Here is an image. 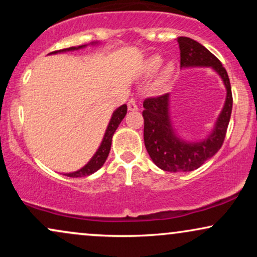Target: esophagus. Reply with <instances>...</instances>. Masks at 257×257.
Returning a JSON list of instances; mask_svg holds the SVG:
<instances>
[{
  "mask_svg": "<svg viewBox=\"0 0 257 257\" xmlns=\"http://www.w3.org/2000/svg\"><path fill=\"white\" fill-rule=\"evenodd\" d=\"M138 107H139V105H138L137 99H135V98L129 99V101H128V110L129 111H135V110H138Z\"/></svg>",
  "mask_w": 257,
  "mask_h": 257,
  "instance_id": "esophagus-1",
  "label": "esophagus"
}]
</instances>
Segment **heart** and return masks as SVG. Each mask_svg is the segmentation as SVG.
<instances>
[{"label": "heart", "instance_id": "1", "mask_svg": "<svg viewBox=\"0 0 257 257\" xmlns=\"http://www.w3.org/2000/svg\"><path fill=\"white\" fill-rule=\"evenodd\" d=\"M161 65H162V59L157 57V55L150 58L149 60H147L146 66H145L146 75H153L155 72H157V70L161 67ZM172 73H173V66L172 65H167V66L162 70L161 73H159L157 78V84L162 85L166 83L168 79H169Z\"/></svg>", "mask_w": 257, "mask_h": 257}]
</instances>
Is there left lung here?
<instances>
[{
    "label": "left lung",
    "instance_id": "left-lung-1",
    "mask_svg": "<svg viewBox=\"0 0 257 257\" xmlns=\"http://www.w3.org/2000/svg\"><path fill=\"white\" fill-rule=\"evenodd\" d=\"M178 42L180 65L182 67H213L226 85L227 96L213 133L199 143H187L174 133L169 118V94L145 99L143 117L146 150L156 166L170 173L197 169L219 151L225 140L233 104L228 75L219 59L192 38L179 37Z\"/></svg>",
    "mask_w": 257,
    "mask_h": 257
}]
</instances>
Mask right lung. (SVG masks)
Wrapping results in <instances>:
<instances>
[{"mask_svg":"<svg viewBox=\"0 0 257 257\" xmlns=\"http://www.w3.org/2000/svg\"><path fill=\"white\" fill-rule=\"evenodd\" d=\"M85 46H79V47H70V48H65V49H60V51H55L49 53V54H55V53H60V52H69V51H75V49H79V48H83ZM126 113V105H122L120 107L117 108L116 111L113 112L112 114L110 123H108L107 129H106V133L104 135V139H102V143L100 147L96 151L95 155L93 156V158L88 162L85 166L82 168V169L77 170L75 173H69V174H65L66 176L69 178H82V176H88L90 174L95 173L96 170H99L100 168L102 167V164L105 163L106 158H107L108 153H110V149H111V144H112V137H113L114 132L116 129L118 128L119 123L122 122V119L124 118Z\"/></svg>","mask_w":257,"mask_h":257,"instance_id":"obj_1","label":"right lung"}]
</instances>
